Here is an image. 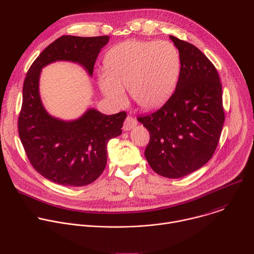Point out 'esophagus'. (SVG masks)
<instances>
[{
  "mask_svg": "<svg viewBox=\"0 0 254 254\" xmlns=\"http://www.w3.org/2000/svg\"><path fill=\"white\" fill-rule=\"evenodd\" d=\"M136 125H137V122L134 119H132L131 117H127L125 121V124H124V129L125 130H130Z\"/></svg>",
  "mask_w": 254,
  "mask_h": 254,
  "instance_id": "1",
  "label": "esophagus"
}]
</instances>
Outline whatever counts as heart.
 Returning <instances> with one entry per match:
<instances>
[{
    "label": "heart",
    "mask_w": 254,
    "mask_h": 254,
    "mask_svg": "<svg viewBox=\"0 0 254 254\" xmlns=\"http://www.w3.org/2000/svg\"><path fill=\"white\" fill-rule=\"evenodd\" d=\"M105 71L98 76L104 96L119 106L126 100L125 89L144 110L165 103L180 78L181 59L169 41L128 40L116 45L105 55Z\"/></svg>",
    "instance_id": "b5f03b06"
}]
</instances>
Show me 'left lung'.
Instances as JSON below:
<instances>
[{"label":"left lung","mask_w":254,"mask_h":254,"mask_svg":"<svg viewBox=\"0 0 254 254\" xmlns=\"http://www.w3.org/2000/svg\"><path fill=\"white\" fill-rule=\"evenodd\" d=\"M169 37L181 59L178 85L160 110L137 121L150 131L144 156L151 168L163 177L178 179L212 158L224 111L220 78L211 61L196 46Z\"/></svg>","instance_id":"8db88e82"}]
</instances>
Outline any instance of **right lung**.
I'll use <instances>...</instances> for the list:
<instances>
[{"instance_id": "add662e5", "label": "right lung", "mask_w": 254, "mask_h": 254, "mask_svg": "<svg viewBox=\"0 0 254 254\" xmlns=\"http://www.w3.org/2000/svg\"><path fill=\"white\" fill-rule=\"evenodd\" d=\"M108 41L110 36H61L36 58L26 75L18 120L20 139L34 169L53 183L81 187L94 182L106 166L107 142L122 134L127 114L106 116L90 107L73 121L52 117L40 97L42 68L70 61L92 76L96 58Z\"/></svg>"}]
</instances>
